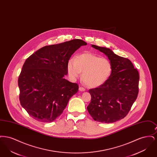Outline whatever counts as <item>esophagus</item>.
<instances>
[{"mask_svg":"<svg viewBox=\"0 0 157 157\" xmlns=\"http://www.w3.org/2000/svg\"><path fill=\"white\" fill-rule=\"evenodd\" d=\"M79 90H80V91H84L85 90V88H83V87H81V86H80L79 88Z\"/></svg>","mask_w":157,"mask_h":157,"instance_id":"esophagus-1","label":"esophagus"}]
</instances>
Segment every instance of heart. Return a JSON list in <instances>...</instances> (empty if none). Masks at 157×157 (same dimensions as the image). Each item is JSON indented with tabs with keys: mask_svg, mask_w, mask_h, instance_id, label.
I'll list each match as a JSON object with an SVG mask.
<instances>
[{
	"mask_svg": "<svg viewBox=\"0 0 157 157\" xmlns=\"http://www.w3.org/2000/svg\"><path fill=\"white\" fill-rule=\"evenodd\" d=\"M67 68L72 79L79 78L82 72L83 81L91 88L103 85L112 73V65L109 60L90 53H83L70 60Z\"/></svg>",
	"mask_w": 157,
	"mask_h": 157,
	"instance_id": "heart-1",
	"label": "heart"
}]
</instances>
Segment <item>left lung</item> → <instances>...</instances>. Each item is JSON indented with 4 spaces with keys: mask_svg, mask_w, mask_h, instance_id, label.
I'll return each mask as SVG.
<instances>
[{
    "mask_svg": "<svg viewBox=\"0 0 157 157\" xmlns=\"http://www.w3.org/2000/svg\"><path fill=\"white\" fill-rule=\"evenodd\" d=\"M92 46L107 56L112 65V73L103 85L89 90L91 101L87 109L95 121L115 122L127 115L137 98L139 73L130 60L115 54L109 48Z\"/></svg>",
    "mask_w": 157,
    "mask_h": 157,
    "instance_id": "1",
    "label": "left lung"
}]
</instances>
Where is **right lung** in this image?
<instances>
[{"label": "right lung", "instance_id": "right-lung-1", "mask_svg": "<svg viewBox=\"0 0 157 157\" xmlns=\"http://www.w3.org/2000/svg\"><path fill=\"white\" fill-rule=\"evenodd\" d=\"M87 44L73 39L39 49L25 60L18 78L19 100L33 118L51 122L61 115L79 86L64 78L68 61L81 46Z\"/></svg>", "mask_w": 157, "mask_h": 157}]
</instances>
